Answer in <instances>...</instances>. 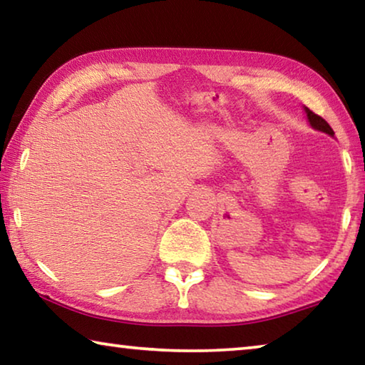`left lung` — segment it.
<instances>
[{
  "label": "left lung",
  "mask_w": 365,
  "mask_h": 365,
  "mask_svg": "<svg viewBox=\"0 0 365 365\" xmlns=\"http://www.w3.org/2000/svg\"><path fill=\"white\" fill-rule=\"evenodd\" d=\"M304 113H306L307 120H309V123H311L312 128H316V130H319V132H324L327 135H330V137H333V135H335V132L331 130V127L322 119V117L317 115V114H314L312 110L309 109V108H306V106H304Z\"/></svg>",
  "instance_id": "obj_1"
}]
</instances>
